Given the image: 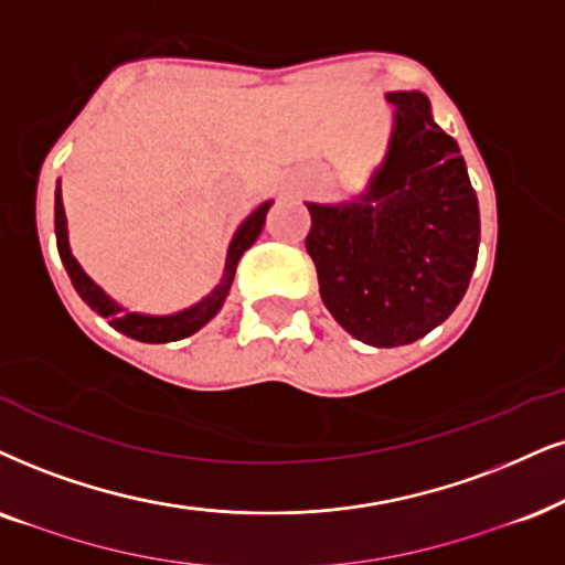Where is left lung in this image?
Returning <instances> with one entry per match:
<instances>
[{"label": "left lung", "mask_w": 565, "mask_h": 565, "mask_svg": "<svg viewBox=\"0 0 565 565\" xmlns=\"http://www.w3.org/2000/svg\"><path fill=\"white\" fill-rule=\"evenodd\" d=\"M394 104L388 153L354 203H307L320 297L370 347H404L461 302L480 249V205L451 135L419 90Z\"/></svg>", "instance_id": "left-lung-1"}]
</instances>
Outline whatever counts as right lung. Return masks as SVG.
I'll list each match as a JSON object with an SVG mask.
<instances>
[{
  "label": "right lung",
  "mask_w": 565,
  "mask_h": 565,
  "mask_svg": "<svg viewBox=\"0 0 565 565\" xmlns=\"http://www.w3.org/2000/svg\"><path fill=\"white\" fill-rule=\"evenodd\" d=\"M270 209V200L268 203L258 205V211H253L249 216L242 221V226L234 234L230 253H226V268H224V278L213 295H209L203 302L188 307V310L174 312V316H142V312H130L125 310L122 305H117L114 299L106 295V291L98 287L93 278L85 274L81 268V263L73 258L70 253V242H67V218H64V205H62V190L56 184V195H54V232H56V249H60V258L67 268L70 281L85 305L90 310H96L98 316L109 320L111 328H117L119 333L130 335L135 341H146V344H167V341H180L188 339L195 331H200L209 320L216 316L224 305L226 295H230L234 274H237V263L245 249L253 247V242L260 237L263 224H266V213Z\"/></svg>",
  "instance_id": "obj_1"
}]
</instances>
